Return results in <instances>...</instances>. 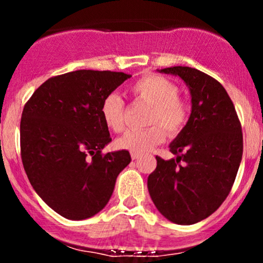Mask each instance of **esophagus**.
Wrapping results in <instances>:
<instances>
[{"label": "esophagus", "instance_id": "1", "mask_svg": "<svg viewBox=\"0 0 263 263\" xmlns=\"http://www.w3.org/2000/svg\"><path fill=\"white\" fill-rule=\"evenodd\" d=\"M131 157H132V159H138L141 157V155H138V153L131 152Z\"/></svg>", "mask_w": 263, "mask_h": 263}]
</instances>
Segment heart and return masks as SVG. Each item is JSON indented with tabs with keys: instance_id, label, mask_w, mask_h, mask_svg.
Returning <instances> with one entry per match:
<instances>
[{
	"instance_id": "b5f03b06",
	"label": "heart",
	"mask_w": 263,
	"mask_h": 263,
	"mask_svg": "<svg viewBox=\"0 0 263 263\" xmlns=\"http://www.w3.org/2000/svg\"><path fill=\"white\" fill-rule=\"evenodd\" d=\"M129 90L137 99L152 105L147 119L152 126L126 131L116 141L119 148L142 155L164 141L163 127L171 135H176L185 126L188 107L179 99V89L173 81L159 75H147L132 84ZM100 112L108 128L115 132L122 131L125 127V102L121 96L115 92L105 96Z\"/></svg>"
}]
</instances>
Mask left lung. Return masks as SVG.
Masks as SVG:
<instances>
[{
  "label": "left lung",
  "mask_w": 263,
  "mask_h": 263,
  "mask_svg": "<svg viewBox=\"0 0 263 263\" xmlns=\"http://www.w3.org/2000/svg\"><path fill=\"white\" fill-rule=\"evenodd\" d=\"M158 71L185 83L192 112L170 144L177 157L164 161L157 156V167L148 176L147 186L165 219L192 225L210 216L230 193L242 158L241 123L230 96L214 78L189 66Z\"/></svg>",
  "instance_id": "8db88e82"
}]
</instances>
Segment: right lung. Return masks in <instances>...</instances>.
<instances>
[{
	"label": "right lung",
	"mask_w": 263,
	"mask_h": 263,
	"mask_svg": "<svg viewBox=\"0 0 263 263\" xmlns=\"http://www.w3.org/2000/svg\"><path fill=\"white\" fill-rule=\"evenodd\" d=\"M131 75L77 70L48 79L21 119V156L33 189L48 206L84 220L106 206L128 151L102 155L111 142L101 102Z\"/></svg>",
	"instance_id": "add662e5"
}]
</instances>
